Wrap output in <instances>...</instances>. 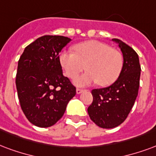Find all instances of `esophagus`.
<instances>
[{"label": "esophagus", "instance_id": "esophagus-1", "mask_svg": "<svg viewBox=\"0 0 156 156\" xmlns=\"http://www.w3.org/2000/svg\"><path fill=\"white\" fill-rule=\"evenodd\" d=\"M83 92V90L80 89V88H77V89H76V93H77V94H80V93H82Z\"/></svg>", "mask_w": 156, "mask_h": 156}]
</instances>
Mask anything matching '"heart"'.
I'll return each mask as SVG.
<instances>
[{"instance_id": "1", "label": "heart", "mask_w": 156, "mask_h": 156, "mask_svg": "<svg viewBox=\"0 0 156 156\" xmlns=\"http://www.w3.org/2000/svg\"><path fill=\"white\" fill-rule=\"evenodd\" d=\"M76 54L63 50L58 59L66 75L74 78L86 69L88 71L75 79L78 86H87L98 82L101 86L112 84L120 76L123 66L122 54L117 49L98 40L79 43Z\"/></svg>"}]
</instances>
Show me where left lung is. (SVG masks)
I'll return each mask as SVG.
<instances>
[{"mask_svg": "<svg viewBox=\"0 0 156 156\" xmlns=\"http://www.w3.org/2000/svg\"><path fill=\"white\" fill-rule=\"evenodd\" d=\"M112 40L123 55L122 72L111 86L92 91L93 101L87 108L90 119L106 129L116 127L126 119L138 95L141 71L136 52L122 40Z\"/></svg>", "mask_w": 156, "mask_h": 156, "instance_id": "1", "label": "left lung"}]
</instances>
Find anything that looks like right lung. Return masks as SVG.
Here are the masks:
<instances>
[{"mask_svg":"<svg viewBox=\"0 0 156 156\" xmlns=\"http://www.w3.org/2000/svg\"><path fill=\"white\" fill-rule=\"evenodd\" d=\"M70 41L61 35H44L29 44L20 58L16 78L18 98L26 118L36 126L55 125L76 94L58 59Z\"/></svg>","mask_w":156,"mask_h":156,"instance_id":"add662e5","label":"right lung"}]
</instances>
